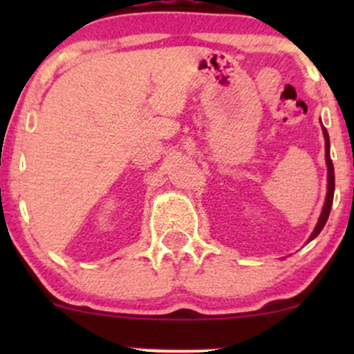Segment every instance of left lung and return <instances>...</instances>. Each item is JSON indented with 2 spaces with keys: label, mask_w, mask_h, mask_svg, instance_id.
I'll use <instances>...</instances> for the list:
<instances>
[{
  "label": "left lung",
  "mask_w": 354,
  "mask_h": 354,
  "mask_svg": "<svg viewBox=\"0 0 354 354\" xmlns=\"http://www.w3.org/2000/svg\"><path fill=\"white\" fill-rule=\"evenodd\" d=\"M321 129H323V136H324V160H326V166H328V189H326V198H324L323 209H321V214L318 218V223H316L311 236L308 238V243L313 241V239L318 236L321 230H323L324 225H326L328 216H330V211L333 206V194H335V168H333V161L330 156V136H328L326 128H324L323 124H321Z\"/></svg>",
  "instance_id": "obj_1"
}]
</instances>
